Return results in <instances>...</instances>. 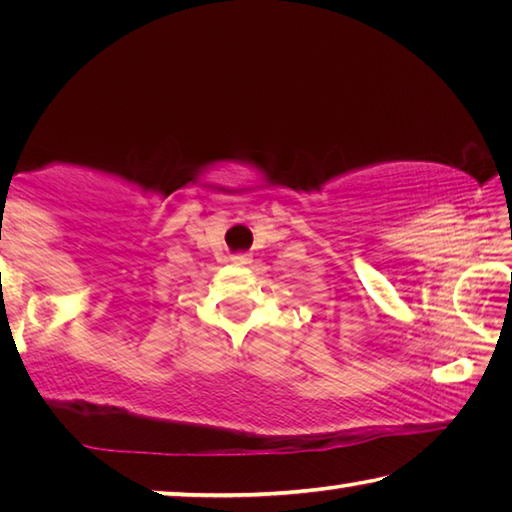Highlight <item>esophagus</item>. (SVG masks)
<instances>
[{
  "mask_svg": "<svg viewBox=\"0 0 512 512\" xmlns=\"http://www.w3.org/2000/svg\"><path fill=\"white\" fill-rule=\"evenodd\" d=\"M232 262H235V264H248L250 262V255L248 253H235V255H232Z\"/></svg>",
  "mask_w": 512,
  "mask_h": 512,
  "instance_id": "1",
  "label": "esophagus"
}]
</instances>
